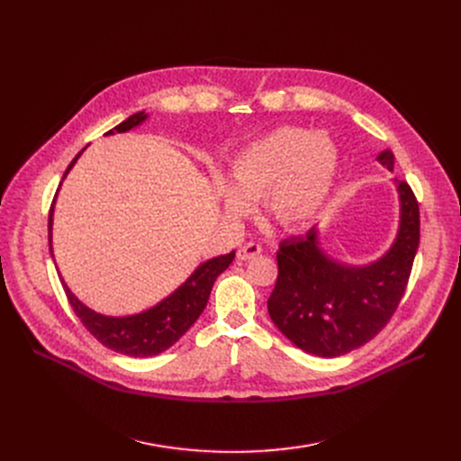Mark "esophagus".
<instances>
[{
	"instance_id": "obj_1",
	"label": "esophagus",
	"mask_w": 461,
	"mask_h": 461,
	"mask_svg": "<svg viewBox=\"0 0 461 461\" xmlns=\"http://www.w3.org/2000/svg\"><path fill=\"white\" fill-rule=\"evenodd\" d=\"M261 250H263V247H261L259 243H247L245 247L239 249L237 258H239V259H250V258L261 254Z\"/></svg>"
}]
</instances>
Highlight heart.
<instances>
[{
	"instance_id": "obj_1",
	"label": "heart",
	"mask_w": 461,
	"mask_h": 461,
	"mask_svg": "<svg viewBox=\"0 0 461 461\" xmlns=\"http://www.w3.org/2000/svg\"><path fill=\"white\" fill-rule=\"evenodd\" d=\"M338 166L340 151L325 132L276 129L231 162L230 188L222 190L224 209L231 216H243L252 202L265 198L280 226H304L327 203Z\"/></svg>"
}]
</instances>
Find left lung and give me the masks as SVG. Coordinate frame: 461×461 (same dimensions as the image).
<instances>
[{
    "label": "left lung",
    "instance_id": "8db88e82",
    "mask_svg": "<svg viewBox=\"0 0 461 461\" xmlns=\"http://www.w3.org/2000/svg\"><path fill=\"white\" fill-rule=\"evenodd\" d=\"M377 160L393 169L394 155ZM400 230L391 250L362 267L330 259L318 230L280 243L278 278L267 301L269 316L299 349L340 357L370 342L391 321L405 294L420 240V212L413 190L398 181Z\"/></svg>",
    "mask_w": 461,
    "mask_h": 461
}]
</instances>
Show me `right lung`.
<instances>
[{
  "instance_id": "add662e5",
  "label": "right lung",
  "mask_w": 461,
  "mask_h": 461,
  "mask_svg": "<svg viewBox=\"0 0 461 461\" xmlns=\"http://www.w3.org/2000/svg\"><path fill=\"white\" fill-rule=\"evenodd\" d=\"M145 119H148V113L138 112L129 119H125L123 123H119L117 127L108 131L106 134L127 132L138 127ZM82 151L72 158V162L65 169L63 179L67 177L68 169L75 166ZM52 212H54V203L50 209V216H48V243H50V252H52ZM233 258H235V252H230L226 256H218L202 263L200 267L194 271L186 278V282L179 285L172 295L166 297L164 301H160L157 306L149 310L136 313V316H125V318H110V316H103V313L93 312L91 308H87L75 295H72L68 285L63 280L61 284L72 310H75L84 327L103 346H106L115 353H123L129 357H153L166 351L167 348H172L194 325V321L200 318V313L203 312L209 301L216 276L230 267Z\"/></svg>"
}]
</instances>
